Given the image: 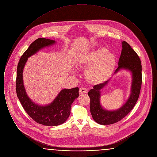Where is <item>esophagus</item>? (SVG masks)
Here are the masks:
<instances>
[{
  "label": "esophagus",
  "mask_w": 157,
  "mask_h": 157,
  "mask_svg": "<svg viewBox=\"0 0 157 157\" xmlns=\"http://www.w3.org/2000/svg\"><path fill=\"white\" fill-rule=\"evenodd\" d=\"M79 92L80 94H86L88 92V90H86L85 88H81L79 90Z\"/></svg>",
  "instance_id": "obj_1"
}]
</instances>
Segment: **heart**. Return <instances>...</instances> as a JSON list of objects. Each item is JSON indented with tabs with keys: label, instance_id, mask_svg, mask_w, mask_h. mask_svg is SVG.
Instances as JSON below:
<instances>
[{
	"label": "heart",
	"instance_id": "1",
	"mask_svg": "<svg viewBox=\"0 0 157 157\" xmlns=\"http://www.w3.org/2000/svg\"><path fill=\"white\" fill-rule=\"evenodd\" d=\"M117 62V56L114 53L101 47L84 55L79 60V64L81 67L86 69L85 76L87 82L92 85H100L112 76Z\"/></svg>",
	"mask_w": 157,
	"mask_h": 157
}]
</instances>
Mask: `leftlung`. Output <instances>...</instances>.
I'll use <instances>...</instances> for the list:
<instances>
[{"instance_id":"left-lung-1","label":"left lung","mask_w":157,"mask_h":157,"mask_svg":"<svg viewBox=\"0 0 157 157\" xmlns=\"http://www.w3.org/2000/svg\"><path fill=\"white\" fill-rule=\"evenodd\" d=\"M122 49L118 62V67L114 74L121 70H127L132 75L131 92L127 102L117 110L109 111L101 104V90L109 82L94 86L88 92L90 111L94 120L101 125H110L124 118L133 109L139 98L142 84L141 62L137 53L125 41L122 42Z\"/></svg>"}]
</instances>
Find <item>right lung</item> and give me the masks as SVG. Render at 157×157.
Masks as SVG:
<instances>
[{"label":"right lung","mask_w":157,"mask_h":157,"mask_svg":"<svg viewBox=\"0 0 157 157\" xmlns=\"http://www.w3.org/2000/svg\"><path fill=\"white\" fill-rule=\"evenodd\" d=\"M55 43V40L38 38L23 54L17 67L16 90L17 98L30 117L38 124L46 126H57L64 123L70 115L71 105L79 97L78 88L63 89L60 90L51 103L40 105L33 102L26 94L23 85V71L28 58L39 50Z\"/></svg>","instance_id":"right-lung-1"}]
</instances>
